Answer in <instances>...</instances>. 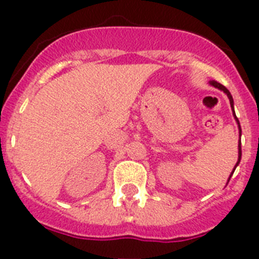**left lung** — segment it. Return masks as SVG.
Instances as JSON below:
<instances>
[{"mask_svg": "<svg viewBox=\"0 0 259 259\" xmlns=\"http://www.w3.org/2000/svg\"><path fill=\"white\" fill-rule=\"evenodd\" d=\"M210 85H212V87H214V88H218V89H221V91H223V92L226 93V95H227L228 100H230L231 109H232L233 118H235V120H236L237 125H239V136L241 137V127H240V122H239V119H237L236 114H235V107H233V98H232V96H231L230 91H228V89L226 88V87H224V85H222L221 83H218V81H210ZM240 161H241V140H239V158H237V162H236V164H235V167H233V171H232V172H231V175H230V178H228V180H227V182H230L231 176L233 175V172H235V170H236V167L239 166Z\"/></svg>", "mask_w": 259, "mask_h": 259, "instance_id": "1", "label": "left lung"}]
</instances>
